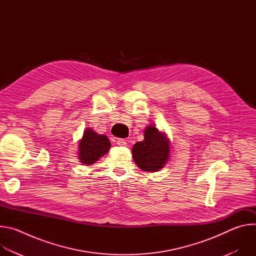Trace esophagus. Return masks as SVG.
I'll use <instances>...</instances> for the list:
<instances>
[{
  "instance_id": "esophagus-1",
  "label": "esophagus",
  "mask_w": 256,
  "mask_h": 256,
  "mask_svg": "<svg viewBox=\"0 0 256 256\" xmlns=\"http://www.w3.org/2000/svg\"><path fill=\"white\" fill-rule=\"evenodd\" d=\"M116 144H118V146H120V147H126V140H124V138H118V140H116Z\"/></svg>"
}]
</instances>
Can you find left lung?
<instances>
[{"label":"left lung","instance_id":"1","mask_svg":"<svg viewBox=\"0 0 256 256\" xmlns=\"http://www.w3.org/2000/svg\"><path fill=\"white\" fill-rule=\"evenodd\" d=\"M169 142L156 126L146 128L144 140L138 142L132 153L138 167L144 171L155 172L163 168L169 158Z\"/></svg>","mask_w":256,"mask_h":256}]
</instances>
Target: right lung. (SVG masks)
Instances as JSON below:
<instances>
[{"label": "right lung", "mask_w": 256, "mask_h": 256, "mask_svg": "<svg viewBox=\"0 0 256 256\" xmlns=\"http://www.w3.org/2000/svg\"><path fill=\"white\" fill-rule=\"evenodd\" d=\"M110 142L104 134H98L91 128H86L79 142V158L82 163L91 165L103 157L109 149Z\"/></svg>", "instance_id": "add662e5"}]
</instances>
